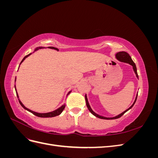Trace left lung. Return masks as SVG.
Returning <instances> with one entry per match:
<instances>
[{
	"mask_svg": "<svg viewBox=\"0 0 158 158\" xmlns=\"http://www.w3.org/2000/svg\"><path fill=\"white\" fill-rule=\"evenodd\" d=\"M115 57L116 59L119 60L120 62H122V63H128L129 64H131L132 66V69H133V70L134 72H135V73L136 74V78H138V73H137V69H136V64L135 63H134L133 60H132L131 56L129 55L128 53H127V52L125 51H121V52H118L116 53L115 55ZM137 96H138V93L136 94V98L135 99V102H134V103H132V106L129 107L128 109H127V110H125V111H123L122 113L118 114V115L115 116V117H103V116H102V115H99V114H97L96 113H95L92 109L91 108L89 104V102H88V98H87V95L86 94L85 95V103H86V106H87V107L88 108L89 112L92 113V114H94V115L95 117H96L98 118H102V119H106V120H111V119H116V118H118L119 117H121L122 115H123L124 114H125L127 111H128L129 109H131L134 105H135L136 101V99H137Z\"/></svg>",
	"mask_w": 158,
	"mask_h": 158,
	"instance_id": "8db88e82",
	"label": "left lung"
}]
</instances>
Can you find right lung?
<instances>
[{
    "label": "right lung",
    "mask_w": 158,
    "mask_h": 158,
    "mask_svg": "<svg viewBox=\"0 0 158 158\" xmlns=\"http://www.w3.org/2000/svg\"><path fill=\"white\" fill-rule=\"evenodd\" d=\"M45 47H37V48H35V50L33 51V52H34L35 51H36L37 50H38L39 49H45ZM47 48H49V49H55V50H56L57 51H59V49H57V48H56V47H47ZM30 55H31V53H30V54H28L27 55H26V56H24V58H23V59H22V60L21 61V63H20V65L22 64V62L24 60L27 56H29ZM19 69V68H18ZM16 78H15V82H16ZM14 88H15V89H16V95H17V97H18V100H19V102H20V105L22 106V107L23 108V109H25L26 110H27V111H30V113H33V114H34V115H35V116H37V117H43V118H46V117H56V116H57V115H59V114L63 111V110H64V107H65V104H63V106H62L61 107H60L59 108H58L57 109H56V110H55V111H51V112H49V113H37V112H35V111H31V110H30V109H27V107H26L24 106H23V104L21 102V101L20 100V99H19V96H18V93H17V91H16V85H14ZM72 92V90H70V92L68 93V94L66 95H68L70 92Z\"/></svg>",
    "instance_id": "add662e5"
}]
</instances>
